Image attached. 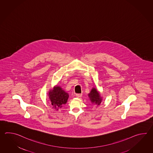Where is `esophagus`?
I'll use <instances>...</instances> for the list:
<instances>
[{
	"label": "esophagus",
	"instance_id": "34e87169",
	"mask_svg": "<svg viewBox=\"0 0 153 153\" xmlns=\"http://www.w3.org/2000/svg\"><path fill=\"white\" fill-rule=\"evenodd\" d=\"M75 96H76V97L78 98L81 97V96H82V94H75Z\"/></svg>",
	"mask_w": 153,
	"mask_h": 153
}]
</instances>
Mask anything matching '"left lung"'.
<instances>
[{
  "mask_svg": "<svg viewBox=\"0 0 153 153\" xmlns=\"http://www.w3.org/2000/svg\"><path fill=\"white\" fill-rule=\"evenodd\" d=\"M88 97L90 98V100L92 103L96 104L97 106L101 104L102 98L96 88H92L91 92L88 94Z\"/></svg>",
  "mask_w": 153,
  "mask_h": 153,
  "instance_id": "left-lung-1",
  "label": "left lung"
}]
</instances>
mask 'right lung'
I'll return each instance as SVG.
<instances>
[{
	"instance_id": "right-lung-1",
	"label": "right lung",
	"mask_w": 153,
	"mask_h": 153,
	"mask_svg": "<svg viewBox=\"0 0 153 153\" xmlns=\"http://www.w3.org/2000/svg\"><path fill=\"white\" fill-rule=\"evenodd\" d=\"M49 97L53 107L57 110L66 104L69 97L67 92L64 91L59 86H56L49 92Z\"/></svg>"
}]
</instances>
